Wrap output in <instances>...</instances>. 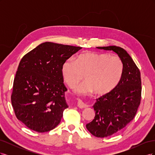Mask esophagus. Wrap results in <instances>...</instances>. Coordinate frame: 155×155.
Here are the masks:
<instances>
[{
    "label": "esophagus",
    "instance_id": "esophagus-1",
    "mask_svg": "<svg viewBox=\"0 0 155 155\" xmlns=\"http://www.w3.org/2000/svg\"><path fill=\"white\" fill-rule=\"evenodd\" d=\"M78 107L81 108V109H83V108L88 107V105L85 103H83V101L80 99H78Z\"/></svg>",
    "mask_w": 155,
    "mask_h": 155
}]
</instances>
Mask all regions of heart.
I'll use <instances>...</instances> for the list:
<instances>
[{
	"label": "heart",
	"instance_id": "1",
	"mask_svg": "<svg viewBox=\"0 0 155 155\" xmlns=\"http://www.w3.org/2000/svg\"><path fill=\"white\" fill-rule=\"evenodd\" d=\"M64 82L70 88L76 87L85 75L87 81L77 89L81 94L96 92L107 94L118 87L123 76L124 64L120 57L105 53L85 52L74 60L68 59L61 66Z\"/></svg>",
	"mask_w": 155,
	"mask_h": 155
}]
</instances>
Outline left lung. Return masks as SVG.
<instances>
[{
	"label": "left lung",
	"instance_id": "1",
	"mask_svg": "<svg viewBox=\"0 0 155 155\" xmlns=\"http://www.w3.org/2000/svg\"><path fill=\"white\" fill-rule=\"evenodd\" d=\"M97 48L114 51L124 64L119 85L96 100L93 106L94 119L86 125L93 136L104 138L119 132L133 120L141 101L142 81L138 68L124 48L116 46Z\"/></svg>",
	"mask_w": 155,
	"mask_h": 155
}]
</instances>
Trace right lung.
I'll return each mask as SVG.
<instances>
[{
    "instance_id": "right-lung-1",
    "label": "right lung",
    "mask_w": 155,
    "mask_h": 155,
    "mask_svg": "<svg viewBox=\"0 0 155 155\" xmlns=\"http://www.w3.org/2000/svg\"><path fill=\"white\" fill-rule=\"evenodd\" d=\"M79 46L46 42L23 56L14 78L12 105L17 118L38 133L54 129L68 107L61 72Z\"/></svg>"
}]
</instances>
